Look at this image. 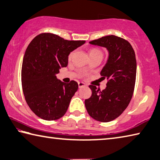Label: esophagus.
I'll return each instance as SVG.
<instances>
[{
    "instance_id": "34e87169",
    "label": "esophagus",
    "mask_w": 160,
    "mask_h": 160,
    "mask_svg": "<svg viewBox=\"0 0 160 160\" xmlns=\"http://www.w3.org/2000/svg\"><path fill=\"white\" fill-rule=\"evenodd\" d=\"M85 86V84L82 82H78V87H79V88H82L83 87Z\"/></svg>"
}]
</instances>
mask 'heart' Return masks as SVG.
<instances>
[{
	"mask_svg": "<svg viewBox=\"0 0 160 160\" xmlns=\"http://www.w3.org/2000/svg\"><path fill=\"white\" fill-rule=\"evenodd\" d=\"M99 51V50L97 49V48H92V49H91V50L90 51V54L92 53H94V52H95V51ZM72 52H70V53H69L68 56V60H70V59L72 58Z\"/></svg>",
	"mask_w": 160,
	"mask_h": 160,
	"instance_id": "heart-1",
	"label": "heart"
}]
</instances>
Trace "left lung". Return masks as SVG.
Segmentation results:
<instances>
[{"label":"left lung","mask_w":160,"mask_h":160,"mask_svg":"<svg viewBox=\"0 0 160 160\" xmlns=\"http://www.w3.org/2000/svg\"><path fill=\"white\" fill-rule=\"evenodd\" d=\"M104 47L109 52V59L100 75L107 79V88L100 90L90 85L92 96L85 99L86 109L92 118L100 122H109L123 112L133 94L137 64L135 51L127 40L114 35L90 42Z\"/></svg>","instance_id":"1"}]
</instances>
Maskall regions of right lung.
Masks as SVG:
<instances>
[{"label": "right lung", "instance_id": "right-lung-1", "mask_svg": "<svg viewBox=\"0 0 160 160\" xmlns=\"http://www.w3.org/2000/svg\"><path fill=\"white\" fill-rule=\"evenodd\" d=\"M85 42L42 33L29 43L22 66V87L27 104L39 118L54 121L66 113L78 84L61 82L56 74L67 66L69 53Z\"/></svg>", "mask_w": 160, "mask_h": 160}]
</instances>
